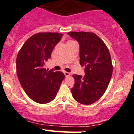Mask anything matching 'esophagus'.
<instances>
[{"mask_svg":"<svg viewBox=\"0 0 134 134\" xmlns=\"http://www.w3.org/2000/svg\"><path fill=\"white\" fill-rule=\"evenodd\" d=\"M64 75H65L66 77H68L70 75V74L69 72H68V71H64Z\"/></svg>","mask_w":134,"mask_h":134,"instance_id":"1","label":"esophagus"}]
</instances>
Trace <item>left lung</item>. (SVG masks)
<instances>
[{
	"label": "left lung",
	"instance_id": "left-lung-1",
	"mask_svg": "<svg viewBox=\"0 0 134 134\" xmlns=\"http://www.w3.org/2000/svg\"><path fill=\"white\" fill-rule=\"evenodd\" d=\"M68 34L79 42L80 64L85 66V72L84 77L72 75L75 79L72 96L80 104L90 105L103 96L109 85L113 73L110 53L94 33L69 32Z\"/></svg>",
	"mask_w": 134,
	"mask_h": 134
}]
</instances>
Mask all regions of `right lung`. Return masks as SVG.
Segmentation results:
<instances>
[{
  "mask_svg": "<svg viewBox=\"0 0 134 134\" xmlns=\"http://www.w3.org/2000/svg\"><path fill=\"white\" fill-rule=\"evenodd\" d=\"M62 36L58 32L34 34L25 42L17 56V75L21 85L28 96L39 104L53 100L65 77L62 71L44 67Z\"/></svg>",
  "mask_w": 134,
  "mask_h": 134,
  "instance_id": "obj_1",
  "label": "right lung"
}]
</instances>
